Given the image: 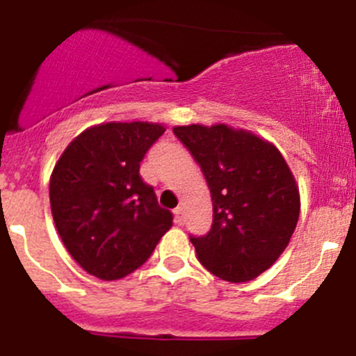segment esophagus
I'll use <instances>...</instances> for the list:
<instances>
[{
    "instance_id": "obj_1",
    "label": "esophagus",
    "mask_w": 356,
    "mask_h": 356,
    "mask_svg": "<svg viewBox=\"0 0 356 356\" xmlns=\"http://www.w3.org/2000/svg\"><path fill=\"white\" fill-rule=\"evenodd\" d=\"M175 221H177L178 225L185 223V213H183V207H177V209H175Z\"/></svg>"
}]
</instances>
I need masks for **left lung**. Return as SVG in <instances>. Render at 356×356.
Segmentation results:
<instances>
[{"mask_svg": "<svg viewBox=\"0 0 356 356\" xmlns=\"http://www.w3.org/2000/svg\"><path fill=\"white\" fill-rule=\"evenodd\" d=\"M173 133L204 173L213 225L193 237L199 261L227 282H248L275 263L299 218V190L282 154L230 126H177Z\"/></svg>", "mask_w": 356, "mask_h": 356, "instance_id": "left-lung-1", "label": "left lung"}]
</instances>
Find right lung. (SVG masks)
I'll list each match as a JSON object with an SVG mask.
<instances>
[{
    "instance_id": "add662e5",
    "label": "right lung",
    "mask_w": 356,
    "mask_h": 356,
    "mask_svg": "<svg viewBox=\"0 0 356 356\" xmlns=\"http://www.w3.org/2000/svg\"><path fill=\"white\" fill-rule=\"evenodd\" d=\"M164 131L152 122H107L81 133L60 156L50 179L51 214L69 254L90 275H129L173 225L140 177V163Z\"/></svg>"
}]
</instances>
